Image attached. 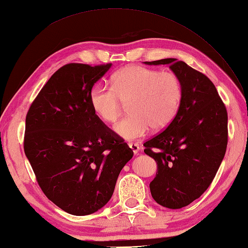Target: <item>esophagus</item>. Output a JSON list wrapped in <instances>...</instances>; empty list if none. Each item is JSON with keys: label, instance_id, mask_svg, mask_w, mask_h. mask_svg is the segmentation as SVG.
I'll use <instances>...</instances> for the list:
<instances>
[{"label": "esophagus", "instance_id": "1", "mask_svg": "<svg viewBox=\"0 0 248 248\" xmlns=\"http://www.w3.org/2000/svg\"><path fill=\"white\" fill-rule=\"evenodd\" d=\"M129 147L131 148V150L133 151V154H134V155H136L139 154V151H140V146L139 145H136V144H133V143H131V144H129Z\"/></svg>", "mask_w": 248, "mask_h": 248}]
</instances>
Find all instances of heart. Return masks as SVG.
Wrapping results in <instances>:
<instances>
[{"instance_id": "obj_1", "label": "heart", "mask_w": 248, "mask_h": 248, "mask_svg": "<svg viewBox=\"0 0 248 248\" xmlns=\"http://www.w3.org/2000/svg\"><path fill=\"white\" fill-rule=\"evenodd\" d=\"M113 87L97 84L89 94L98 117L112 124L118 119L123 103H128L130 116L115 124L114 131L125 140L143 138L170 124L180 108L182 85L176 73L143 66H128L116 71Z\"/></svg>"}]
</instances>
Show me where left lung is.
<instances>
[{"label":"left lung","instance_id":"obj_1","mask_svg":"<svg viewBox=\"0 0 248 248\" xmlns=\"http://www.w3.org/2000/svg\"><path fill=\"white\" fill-rule=\"evenodd\" d=\"M144 62L170 65L182 85L176 117L144 144L145 154L157 165L149 184L152 198L165 208L180 209L202 196L217 175L227 148V110L209 78L184 62Z\"/></svg>","mask_w":248,"mask_h":248}]
</instances>
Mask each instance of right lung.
<instances>
[{
    "instance_id": "add662e5",
    "label": "right lung",
    "mask_w": 248,
    "mask_h": 248,
    "mask_svg": "<svg viewBox=\"0 0 248 248\" xmlns=\"http://www.w3.org/2000/svg\"><path fill=\"white\" fill-rule=\"evenodd\" d=\"M112 64H67L26 115L24 152L39 186L57 207L88 215L112 197L120 170L133 156L92 108L89 94Z\"/></svg>"
}]
</instances>
